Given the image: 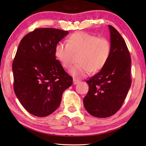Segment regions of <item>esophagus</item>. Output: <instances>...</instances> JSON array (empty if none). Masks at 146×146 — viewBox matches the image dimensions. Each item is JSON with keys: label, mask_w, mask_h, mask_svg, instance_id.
<instances>
[{"label": "esophagus", "mask_w": 146, "mask_h": 146, "mask_svg": "<svg viewBox=\"0 0 146 146\" xmlns=\"http://www.w3.org/2000/svg\"><path fill=\"white\" fill-rule=\"evenodd\" d=\"M79 82H80V81H79L78 80H77V79H76V78H74L73 79V84L74 85L77 84Z\"/></svg>", "instance_id": "34e87169"}]
</instances>
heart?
I'll use <instances>...</instances> for the list:
<instances>
[{"instance_id": "b5f03b06", "label": "heart", "mask_w": 146, "mask_h": 146, "mask_svg": "<svg viewBox=\"0 0 146 146\" xmlns=\"http://www.w3.org/2000/svg\"><path fill=\"white\" fill-rule=\"evenodd\" d=\"M111 45L105 38H98L86 32H76L70 36L67 42H60L55 48V55L65 68L73 64L75 54H80L79 62L70 73L77 78L85 77L93 70H102L110 57Z\"/></svg>"}]
</instances>
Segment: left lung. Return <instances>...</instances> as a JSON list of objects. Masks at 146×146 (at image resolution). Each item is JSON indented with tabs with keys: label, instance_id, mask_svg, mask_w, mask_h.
Listing matches in <instances>:
<instances>
[{
	"label": "left lung",
	"instance_id": "left-lung-1",
	"mask_svg": "<svg viewBox=\"0 0 146 146\" xmlns=\"http://www.w3.org/2000/svg\"><path fill=\"white\" fill-rule=\"evenodd\" d=\"M111 52L107 64L86 82L89 92L84 98L86 110L92 116L108 117L120 109L131 84V57L125 41L112 25Z\"/></svg>",
	"mask_w": 146,
	"mask_h": 146
}]
</instances>
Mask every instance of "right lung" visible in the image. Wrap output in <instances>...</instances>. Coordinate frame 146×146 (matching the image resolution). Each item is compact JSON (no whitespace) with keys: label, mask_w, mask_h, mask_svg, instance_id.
I'll return each mask as SVG.
<instances>
[{"label":"right lung","mask_w":146,"mask_h":146,"mask_svg":"<svg viewBox=\"0 0 146 146\" xmlns=\"http://www.w3.org/2000/svg\"><path fill=\"white\" fill-rule=\"evenodd\" d=\"M68 32L39 28L28 33L18 47L12 68L14 91L25 109L46 117L59 107L73 78L56 59L55 48Z\"/></svg>","instance_id":"right-lung-1"}]
</instances>
